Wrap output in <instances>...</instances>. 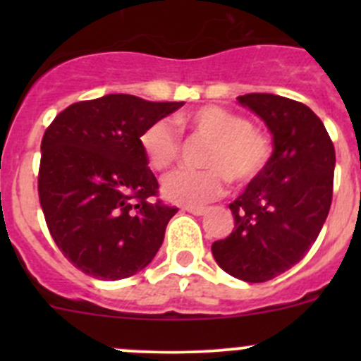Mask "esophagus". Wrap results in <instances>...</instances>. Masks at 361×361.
I'll return each mask as SVG.
<instances>
[{
	"instance_id": "1",
	"label": "esophagus",
	"mask_w": 361,
	"mask_h": 361,
	"mask_svg": "<svg viewBox=\"0 0 361 361\" xmlns=\"http://www.w3.org/2000/svg\"><path fill=\"white\" fill-rule=\"evenodd\" d=\"M183 211H187V213H192L195 214V216H201V214L206 213V207H194V206H185Z\"/></svg>"
}]
</instances>
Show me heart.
Segmentation results:
<instances>
[{
  "mask_svg": "<svg viewBox=\"0 0 361 361\" xmlns=\"http://www.w3.org/2000/svg\"><path fill=\"white\" fill-rule=\"evenodd\" d=\"M178 130L209 141V145L202 155L206 169H181L164 180L162 192L169 201L209 202L224 194L227 180L235 187H245L257 180L271 162L272 143L264 129L251 126L246 115L207 104L176 116L174 126L167 120H157L143 130L141 150L154 171L164 173L180 159Z\"/></svg>",
  "mask_w": 361,
  "mask_h": 361,
  "instance_id": "heart-1",
  "label": "heart"
}]
</instances>
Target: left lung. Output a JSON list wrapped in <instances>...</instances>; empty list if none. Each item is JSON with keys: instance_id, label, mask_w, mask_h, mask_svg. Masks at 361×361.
Segmentation results:
<instances>
[{"instance_id": "8db88e82", "label": "left lung", "mask_w": 361, "mask_h": 361, "mask_svg": "<svg viewBox=\"0 0 361 361\" xmlns=\"http://www.w3.org/2000/svg\"><path fill=\"white\" fill-rule=\"evenodd\" d=\"M238 101L267 123L274 150L264 173L228 204L234 231L211 251L231 276L264 283L300 262L318 238L332 204L336 150L305 104L276 94Z\"/></svg>"}]
</instances>
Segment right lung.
I'll list each match as a JSON object with an SVG mask.
<instances>
[{"instance_id":"obj_1","label":"right lung","mask_w":361,"mask_h":361,"mask_svg":"<svg viewBox=\"0 0 361 361\" xmlns=\"http://www.w3.org/2000/svg\"><path fill=\"white\" fill-rule=\"evenodd\" d=\"M183 103L108 94L73 103L42 140L38 195L64 257L92 278H129L154 260L178 207L159 197L140 137Z\"/></svg>"}]
</instances>
